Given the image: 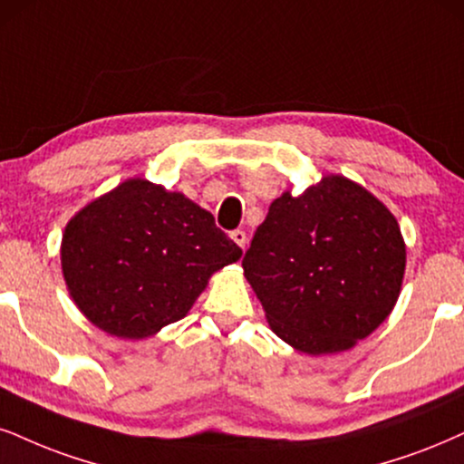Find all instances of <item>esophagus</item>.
<instances>
[{
  "instance_id": "obj_1",
  "label": "esophagus",
  "mask_w": 464,
  "mask_h": 464,
  "mask_svg": "<svg viewBox=\"0 0 464 464\" xmlns=\"http://www.w3.org/2000/svg\"><path fill=\"white\" fill-rule=\"evenodd\" d=\"M230 238H232V241L237 243L241 249H245V245H247V234H245L243 230H234V232L230 234Z\"/></svg>"
}]
</instances>
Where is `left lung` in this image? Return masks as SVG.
Wrapping results in <instances>:
<instances>
[{
	"label": "left lung",
	"instance_id": "left-lung-1",
	"mask_svg": "<svg viewBox=\"0 0 464 464\" xmlns=\"http://www.w3.org/2000/svg\"><path fill=\"white\" fill-rule=\"evenodd\" d=\"M404 266L396 217L340 174L273 199L243 258L268 327L305 354L342 353L368 337L396 305Z\"/></svg>",
	"mask_w": 464,
	"mask_h": 464
}]
</instances>
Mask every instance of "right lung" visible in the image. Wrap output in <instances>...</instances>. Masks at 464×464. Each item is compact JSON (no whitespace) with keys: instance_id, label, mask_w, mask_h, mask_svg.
Instances as JSON below:
<instances>
[{"instance_id":"add662e5","label":"right lung","mask_w":464,"mask_h":464,"mask_svg":"<svg viewBox=\"0 0 464 464\" xmlns=\"http://www.w3.org/2000/svg\"><path fill=\"white\" fill-rule=\"evenodd\" d=\"M241 256L208 210L146 179L85 204L60 247L74 305L122 340H146L185 318L210 276Z\"/></svg>"}]
</instances>
